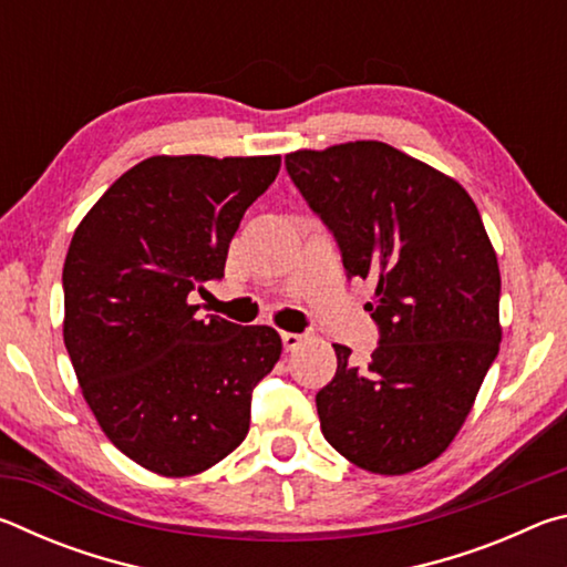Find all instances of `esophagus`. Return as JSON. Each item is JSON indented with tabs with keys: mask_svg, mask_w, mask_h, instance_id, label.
<instances>
[{
	"mask_svg": "<svg viewBox=\"0 0 567 567\" xmlns=\"http://www.w3.org/2000/svg\"><path fill=\"white\" fill-rule=\"evenodd\" d=\"M302 340H305V334H300V332H282V344H285L287 352L300 348Z\"/></svg>",
	"mask_w": 567,
	"mask_h": 567,
	"instance_id": "34e87169",
	"label": "esophagus"
}]
</instances>
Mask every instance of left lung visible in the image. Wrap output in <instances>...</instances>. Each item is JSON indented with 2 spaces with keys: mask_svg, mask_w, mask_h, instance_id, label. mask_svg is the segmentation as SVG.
<instances>
[{
  "mask_svg": "<svg viewBox=\"0 0 567 567\" xmlns=\"http://www.w3.org/2000/svg\"><path fill=\"white\" fill-rule=\"evenodd\" d=\"M330 229L344 272L375 292L380 340L368 364L334 344L318 402L328 443L362 470L402 475L453 443L501 350V270L483 219L455 179L385 142L285 157Z\"/></svg>",
  "mask_w": 567,
  "mask_h": 567,
  "instance_id": "obj_1",
  "label": "left lung"
}]
</instances>
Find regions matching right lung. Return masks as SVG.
<instances>
[{"label":"right lung","mask_w":567,"mask_h":567,"mask_svg":"<svg viewBox=\"0 0 567 567\" xmlns=\"http://www.w3.org/2000/svg\"><path fill=\"white\" fill-rule=\"evenodd\" d=\"M280 157H150L114 182L72 237L64 344L104 435L167 477L203 473L243 443L252 390L280 360L267 324L199 318L247 207Z\"/></svg>","instance_id":"1"}]
</instances>
